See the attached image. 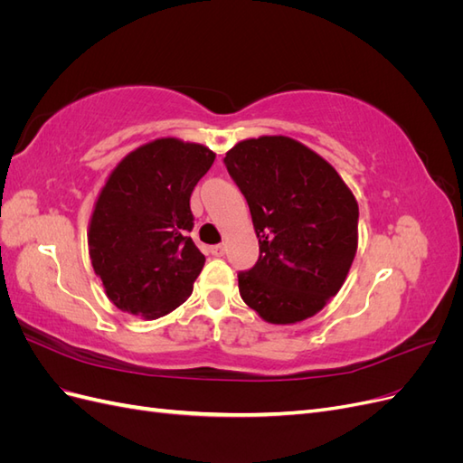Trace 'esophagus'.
Here are the masks:
<instances>
[{"mask_svg": "<svg viewBox=\"0 0 463 463\" xmlns=\"http://www.w3.org/2000/svg\"><path fill=\"white\" fill-rule=\"evenodd\" d=\"M210 255H214V257H223V255H226V245H223V243L213 245V247H210Z\"/></svg>", "mask_w": 463, "mask_h": 463, "instance_id": "34e87169", "label": "esophagus"}]
</instances>
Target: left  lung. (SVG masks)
Segmentation results:
<instances>
[{
    "mask_svg": "<svg viewBox=\"0 0 463 463\" xmlns=\"http://www.w3.org/2000/svg\"><path fill=\"white\" fill-rule=\"evenodd\" d=\"M223 164L259 237L257 264L237 274L243 301L272 325L317 315L357 253L354 193L325 158L282 135L237 143Z\"/></svg>",
    "mask_w": 463,
    "mask_h": 463,
    "instance_id": "1",
    "label": "left lung"
}]
</instances>
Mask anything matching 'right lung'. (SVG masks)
I'll return each mask as SVG.
<instances>
[{
	"instance_id": "1",
	"label": "right lung",
	"mask_w": 463,
	"mask_h": 463,
	"mask_svg": "<svg viewBox=\"0 0 463 463\" xmlns=\"http://www.w3.org/2000/svg\"><path fill=\"white\" fill-rule=\"evenodd\" d=\"M216 154L167 137L129 152L98 194L89 253L118 309L158 318L184 303L204 266L189 237L191 193Z\"/></svg>"
}]
</instances>
